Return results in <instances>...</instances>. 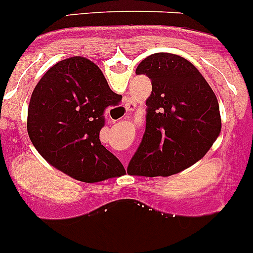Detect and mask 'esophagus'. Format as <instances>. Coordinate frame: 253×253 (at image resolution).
I'll return each instance as SVG.
<instances>
[{"instance_id": "obj_1", "label": "esophagus", "mask_w": 253, "mask_h": 253, "mask_svg": "<svg viewBox=\"0 0 253 253\" xmlns=\"http://www.w3.org/2000/svg\"><path fill=\"white\" fill-rule=\"evenodd\" d=\"M127 109H129V106H127Z\"/></svg>"}]
</instances>
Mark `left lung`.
I'll list each match as a JSON object with an SVG mask.
<instances>
[{
    "label": "left lung",
    "instance_id": "1",
    "mask_svg": "<svg viewBox=\"0 0 253 253\" xmlns=\"http://www.w3.org/2000/svg\"><path fill=\"white\" fill-rule=\"evenodd\" d=\"M151 79L146 131L127 171L169 176L202 159L221 132L219 102L199 70L183 56L156 53L136 69Z\"/></svg>",
    "mask_w": 253,
    "mask_h": 253
}]
</instances>
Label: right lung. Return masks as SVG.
Instances as JSON below:
<instances>
[{"label": "right lung", "instance_id": "obj_1", "mask_svg": "<svg viewBox=\"0 0 253 253\" xmlns=\"http://www.w3.org/2000/svg\"><path fill=\"white\" fill-rule=\"evenodd\" d=\"M120 99L91 60H60L32 92L29 138L49 164L77 180L97 183L122 175V163L100 142L105 110Z\"/></svg>", "mask_w": 253, "mask_h": 253}]
</instances>
